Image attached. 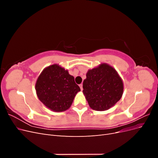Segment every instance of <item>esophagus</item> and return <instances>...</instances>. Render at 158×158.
<instances>
[{
    "mask_svg": "<svg viewBox=\"0 0 158 158\" xmlns=\"http://www.w3.org/2000/svg\"><path fill=\"white\" fill-rule=\"evenodd\" d=\"M82 84H80V85H79V86H80V89H81V91H82L83 90V87H82Z\"/></svg>",
    "mask_w": 158,
    "mask_h": 158,
    "instance_id": "esophagus-1",
    "label": "esophagus"
}]
</instances>
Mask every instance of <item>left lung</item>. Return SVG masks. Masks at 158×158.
I'll use <instances>...</instances> for the list:
<instances>
[{
    "label": "left lung",
    "mask_w": 158,
    "mask_h": 158,
    "mask_svg": "<svg viewBox=\"0 0 158 158\" xmlns=\"http://www.w3.org/2000/svg\"><path fill=\"white\" fill-rule=\"evenodd\" d=\"M83 94L90 108L106 111L121 99L124 84L121 76L113 66L102 63L88 70L83 82Z\"/></svg>",
    "instance_id": "left-lung-1"
}]
</instances>
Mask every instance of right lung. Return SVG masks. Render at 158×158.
I'll return each instance as SVG.
<instances>
[{
	"label": "right lung",
	"mask_w": 158,
	"mask_h": 158,
	"mask_svg": "<svg viewBox=\"0 0 158 158\" xmlns=\"http://www.w3.org/2000/svg\"><path fill=\"white\" fill-rule=\"evenodd\" d=\"M38 98L46 107L55 112L69 109L80 88L69 74L58 64L45 68L37 78L35 86Z\"/></svg>",
	"instance_id": "obj_1"
}]
</instances>
